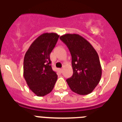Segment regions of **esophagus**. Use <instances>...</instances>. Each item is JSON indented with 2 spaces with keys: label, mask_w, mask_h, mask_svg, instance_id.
I'll use <instances>...</instances> for the list:
<instances>
[{
  "label": "esophagus",
  "mask_w": 122,
  "mask_h": 122,
  "mask_svg": "<svg viewBox=\"0 0 122 122\" xmlns=\"http://www.w3.org/2000/svg\"><path fill=\"white\" fill-rule=\"evenodd\" d=\"M60 72L62 73V72L63 71V68H60Z\"/></svg>",
  "instance_id": "esophagus-1"
}]
</instances>
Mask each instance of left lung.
<instances>
[{
	"label": "left lung",
	"instance_id": "obj_1",
	"mask_svg": "<svg viewBox=\"0 0 122 122\" xmlns=\"http://www.w3.org/2000/svg\"><path fill=\"white\" fill-rule=\"evenodd\" d=\"M60 39L71 55L73 74L66 79L71 90L81 95L92 92L101 79L102 69L98 55L91 44L78 34H65Z\"/></svg>",
	"mask_w": 122,
	"mask_h": 122
}]
</instances>
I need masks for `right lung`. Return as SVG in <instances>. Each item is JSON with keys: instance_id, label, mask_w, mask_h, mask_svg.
<instances>
[{"instance_id": "right-lung-1", "label": "right lung", "mask_w": 122, "mask_h": 122, "mask_svg": "<svg viewBox=\"0 0 122 122\" xmlns=\"http://www.w3.org/2000/svg\"><path fill=\"white\" fill-rule=\"evenodd\" d=\"M59 35L45 33L30 46L24 59L23 75L27 84L38 97H43L52 90L57 75L52 70L50 54Z\"/></svg>"}]
</instances>
